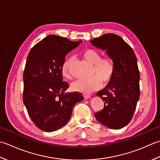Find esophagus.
<instances>
[{
    "mask_svg": "<svg viewBox=\"0 0 160 160\" xmlns=\"http://www.w3.org/2000/svg\"><path fill=\"white\" fill-rule=\"evenodd\" d=\"M83 97H84L85 99H88L91 97V95H90V94H84Z\"/></svg>",
    "mask_w": 160,
    "mask_h": 160,
    "instance_id": "obj_1",
    "label": "esophagus"
}]
</instances>
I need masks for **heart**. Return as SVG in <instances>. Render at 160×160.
Masks as SVG:
<instances>
[{
    "instance_id": "b5f03b06",
    "label": "heart",
    "mask_w": 160,
    "mask_h": 160,
    "mask_svg": "<svg viewBox=\"0 0 160 160\" xmlns=\"http://www.w3.org/2000/svg\"><path fill=\"white\" fill-rule=\"evenodd\" d=\"M81 57L91 66V78L87 80H78L72 85V88L77 92L90 93L99 89L102 86L110 83L115 77L116 65L111 57H102L99 50L92 48L85 49L81 52ZM74 61L72 57H68L61 66L62 75L66 79H71V69Z\"/></svg>"
}]
</instances>
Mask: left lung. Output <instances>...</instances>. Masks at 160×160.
<instances>
[{"mask_svg": "<svg viewBox=\"0 0 160 160\" xmlns=\"http://www.w3.org/2000/svg\"><path fill=\"white\" fill-rule=\"evenodd\" d=\"M90 43L106 50L115 62L112 81L97 94L104 102L103 108L94 113L99 123L112 129H120L131 121L139 99V78L134 51L119 36L106 34Z\"/></svg>", "mask_w": 160, "mask_h": 160, "instance_id": "8db88e82", "label": "left lung"}]
</instances>
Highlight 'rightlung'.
Listing matches in <instances>:
<instances>
[{
  "instance_id": "obj_1",
  "label": "right lung",
  "mask_w": 160,
  "mask_h": 160,
  "mask_svg": "<svg viewBox=\"0 0 160 160\" xmlns=\"http://www.w3.org/2000/svg\"><path fill=\"white\" fill-rule=\"evenodd\" d=\"M81 41L51 34L31 49L23 72L22 100L32 121L43 131H54L63 126L75 103L84 98L79 92H66L61 66L66 54Z\"/></svg>"
}]
</instances>
